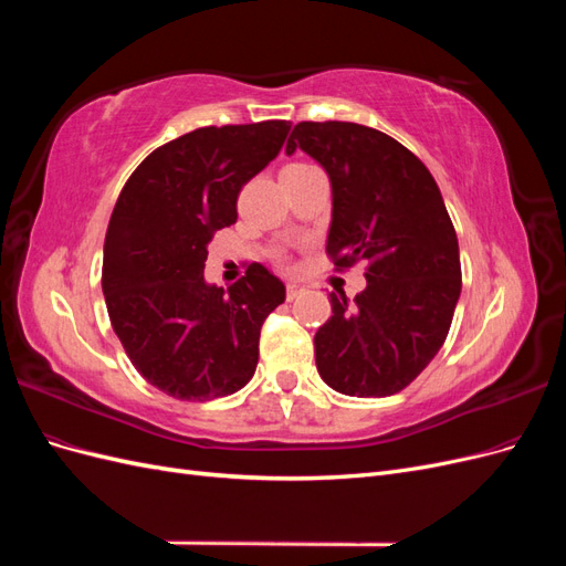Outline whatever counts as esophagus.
Listing matches in <instances>:
<instances>
[{
	"mask_svg": "<svg viewBox=\"0 0 566 566\" xmlns=\"http://www.w3.org/2000/svg\"><path fill=\"white\" fill-rule=\"evenodd\" d=\"M302 293H304V285H302V283H287V285H285V297H287L290 302L297 300Z\"/></svg>",
	"mask_w": 566,
	"mask_h": 566,
	"instance_id": "obj_1",
	"label": "esophagus"
}]
</instances>
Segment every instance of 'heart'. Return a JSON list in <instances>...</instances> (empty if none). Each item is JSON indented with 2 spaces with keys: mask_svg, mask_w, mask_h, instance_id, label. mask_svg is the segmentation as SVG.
<instances>
[{
  "mask_svg": "<svg viewBox=\"0 0 566 566\" xmlns=\"http://www.w3.org/2000/svg\"><path fill=\"white\" fill-rule=\"evenodd\" d=\"M304 169H314V165H310V163H293V165H287L283 172H304Z\"/></svg>",
  "mask_w": 566,
  "mask_h": 566,
  "instance_id": "1",
  "label": "heart"
}]
</instances>
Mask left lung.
<instances>
[{
  "instance_id": "left-lung-1",
  "label": "left lung",
  "mask_w": 566,
  "mask_h": 566,
  "mask_svg": "<svg viewBox=\"0 0 566 566\" xmlns=\"http://www.w3.org/2000/svg\"><path fill=\"white\" fill-rule=\"evenodd\" d=\"M302 148L333 184L328 252L335 271L366 262V290L331 293L316 337L323 382L347 397H391L413 382L449 335L462 287L453 221L424 163L385 132L300 123Z\"/></svg>"
}]
</instances>
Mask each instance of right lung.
<instances>
[{
    "instance_id": "obj_1",
    "label": "right lung",
    "mask_w": 566,
    "mask_h": 566,
    "mask_svg": "<svg viewBox=\"0 0 566 566\" xmlns=\"http://www.w3.org/2000/svg\"><path fill=\"white\" fill-rule=\"evenodd\" d=\"M287 132V119L193 129L153 150L117 196L101 287L132 366L167 397L212 401L254 375L262 325L285 285L254 262L224 293L202 271L208 243L235 224L243 186Z\"/></svg>"
}]
</instances>
